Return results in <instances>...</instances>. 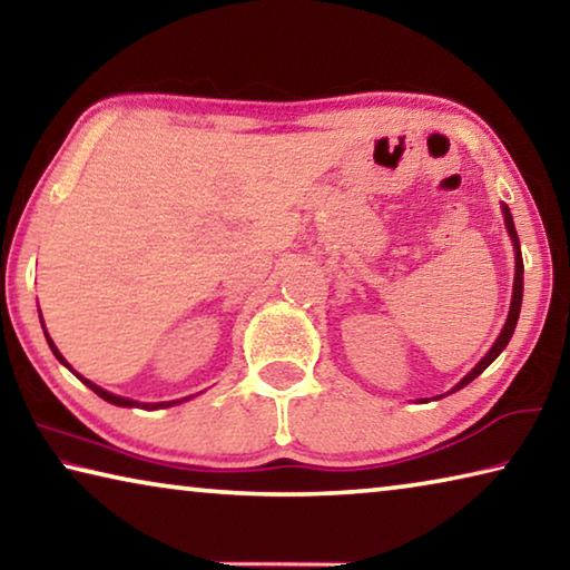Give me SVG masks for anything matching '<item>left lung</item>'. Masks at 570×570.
Segmentation results:
<instances>
[{
    "instance_id": "left-lung-1",
    "label": "left lung",
    "mask_w": 570,
    "mask_h": 570,
    "mask_svg": "<svg viewBox=\"0 0 570 570\" xmlns=\"http://www.w3.org/2000/svg\"><path fill=\"white\" fill-rule=\"evenodd\" d=\"M503 218H505V228L510 234V240H513V248H515V278H513V298H510V312H508V320H505V326L503 332H500V336L495 340V344L490 346V352L482 356V360L472 366V372H468L465 377H462L455 387H452V392H458L465 387V384H470L475 377H480L482 372L488 370L490 364L495 362V356L505 350L510 336H513L515 332V324H518V316H520V304H523V256H520V240H518V234H515V224H513V216H510V208L503 204Z\"/></svg>"
}]
</instances>
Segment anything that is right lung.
I'll return each instance as SVG.
<instances>
[{
  "instance_id": "add662e5",
  "label": "right lung",
  "mask_w": 570,
  "mask_h": 570,
  "mask_svg": "<svg viewBox=\"0 0 570 570\" xmlns=\"http://www.w3.org/2000/svg\"><path fill=\"white\" fill-rule=\"evenodd\" d=\"M40 320H42V316H40ZM45 336H47V344H50V350L55 352L57 360H60V362L67 366V370H72V366L65 362V356H62L60 352H57V346H55V342L50 340V334L45 332ZM75 374H77V372H75ZM77 377H80V374H77ZM80 380H82L85 384H88V387H90L95 394H98V397H102L105 402H110V404H118V407H142V410H158V407H170V404H178V402H183V400H173V402H158V404H140V402L128 400V397H118V394H112V392H108V390L98 387V384H92L90 380H85V377H80Z\"/></svg>"
}]
</instances>
